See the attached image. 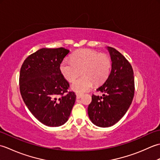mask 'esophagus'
I'll use <instances>...</instances> for the list:
<instances>
[{
    "label": "esophagus",
    "mask_w": 160,
    "mask_h": 160,
    "mask_svg": "<svg viewBox=\"0 0 160 160\" xmlns=\"http://www.w3.org/2000/svg\"><path fill=\"white\" fill-rule=\"evenodd\" d=\"M82 96V94H80V93H76V98L77 99H80L81 98V97Z\"/></svg>",
    "instance_id": "obj_1"
}]
</instances>
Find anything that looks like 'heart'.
I'll return each instance as SVG.
<instances>
[{
  "instance_id": "b5f03b06",
  "label": "heart",
  "mask_w": 160,
  "mask_h": 160,
  "mask_svg": "<svg viewBox=\"0 0 160 160\" xmlns=\"http://www.w3.org/2000/svg\"><path fill=\"white\" fill-rule=\"evenodd\" d=\"M111 61L104 54L96 51L83 49L77 51L71 57V61L63 60L60 65L62 76L69 82H73L80 74L82 76L77 79L71 85V89L81 93L89 91L93 82L102 83L110 73Z\"/></svg>"
}]
</instances>
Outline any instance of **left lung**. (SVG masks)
I'll list each match as a JSON object with an SVG mask.
<instances>
[{
	"mask_svg": "<svg viewBox=\"0 0 160 160\" xmlns=\"http://www.w3.org/2000/svg\"><path fill=\"white\" fill-rule=\"evenodd\" d=\"M111 59V71L107 80L98 88L102 96L92 95L88 107L91 121L100 127L114 125L127 113L134 96L133 70L118 50L107 47Z\"/></svg>",
	"mask_w": 160,
	"mask_h": 160,
	"instance_id": "left-lung-1",
	"label": "left lung"
}]
</instances>
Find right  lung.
Returning a JSON list of instances; mask_svg holds the SVG:
<instances>
[{
  "label": "right lung",
  "mask_w": 160,
  "mask_h": 160,
  "mask_svg": "<svg viewBox=\"0 0 160 160\" xmlns=\"http://www.w3.org/2000/svg\"><path fill=\"white\" fill-rule=\"evenodd\" d=\"M69 50L42 48L29 56L20 69V91L30 112L48 127H60L69 119L76 101L60 71Z\"/></svg>",
  "instance_id": "obj_1"
}]
</instances>
